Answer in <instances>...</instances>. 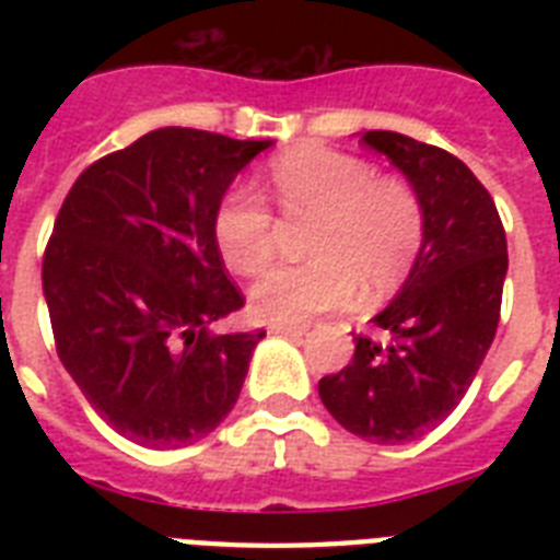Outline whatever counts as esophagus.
Wrapping results in <instances>:
<instances>
[{
  "mask_svg": "<svg viewBox=\"0 0 560 560\" xmlns=\"http://www.w3.org/2000/svg\"><path fill=\"white\" fill-rule=\"evenodd\" d=\"M270 334H284V337H293V334H305L307 323H270L267 328Z\"/></svg>",
  "mask_w": 560,
  "mask_h": 560,
  "instance_id": "1",
  "label": "esophagus"
}]
</instances>
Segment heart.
I'll return each instance as SVG.
<instances>
[{
  "mask_svg": "<svg viewBox=\"0 0 560 560\" xmlns=\"http://www.w3.org/2000/svg\"><path fill=\"white\" fill-rule=\"evenodd\" d=\"M270 183L288 223H314L299 267H279L253 290L255 311L272 323L363 299L386 296L416 267L427 235L421 194L400 177H381L372 162L302 148L272 162ZM211 232L223 261L241 276H261L279 253V220L249 183H235L218 200Z\"/></svg>",
  "mask_w": 560,
  "mask_h": 560,
  "instance_id": "1",
  "label": "heart"
}]
</instances>
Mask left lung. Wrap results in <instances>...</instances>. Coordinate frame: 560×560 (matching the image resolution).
<instances>
[{
	"label": "left lung",
	"instance_id": "obj_1",
	"mask_svg": "<svg viewBox=\"0 0 560 560\" xmlns=\"http://www.w3.org/2000/svg\"><path fill=\"white\" fill-rule=\"evenodd\" d=\"M360 142L421 194L427 235L395 302L358 334L354 358L319 381L325 409L374 444L412 442L459 407L494 342L509 270L494 197L453 153L392 130Z\"/></svg>",
	"mask_w": 560,
	"mask_h": 560
}]
</instances>
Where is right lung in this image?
<instances>
[{
  "mask_svg": "<svg viewBox=\"0 0 560 560\" xmlns=\"http://www.w3.org/2000/svg\"><path fill=\"white\" fill-rule=\"evenodd\" d=\"M270 142L162 127L74 179L43 255L57 358L130 442L171 451L235 407L264 331L218 334L244 307L211 218Z\"/></svg>",
  "mask_w": 560,
  "mask_h": 560,
  "instance_id": "obj_1",
  "label": "right lung"
}]
</instances>
